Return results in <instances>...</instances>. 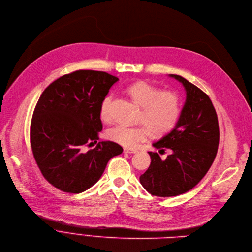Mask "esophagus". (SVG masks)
Returning a JSON list of instances; mask_svg holds the SVG:
<instances>
[{
    "label": "esophagus",
    "instance_id": "obj_1",
    "mask_svg": "<svg viewBox=\"0 0 252 252\" xmlns=\"http://www.w3.org/2000/svg\"><path fill=\"white\" fill-rule=\"evenodd\" d=\"M124 153H126V154H135V153H138V151H136V150H133V149L125 148V149H124Z\"/></svg>",
    "mask_w": 252,
    "mask_h": 252
}]
</instances>
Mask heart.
I'll list each match as a JSON object with an SVG mask.
<instances>
[{"mask_svg":"<svg viewBox=\"0 0 252 252\" xmlns=\"http://www.w3.org/2000/svg\"><path fill=\"white\" fill-rule=\"evenodd\" d=\"M126 91L133 101L143 107L140 121L145 125L138 126H113L106 132L108 140L124 147L133 148L149 139L151 130L157 135H161L176 126L180 118L181 103L178 95L173 91H159L158 87L146 81L130 84ZM110 101L111 97L107 96L101 103L100 117L103 121L110 119Z\"/></svg>","mask_w":252,"mask_h":252,"instance_id":"1","label":"heart"}]
</instances>
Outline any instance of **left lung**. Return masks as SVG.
I'll use <instances>...</instances> for the list:
<instances>
[{
    "label": "left lung",
    "instance_id": "obj_1",
    "mask_svg": "<svg viewBox=\"0 0 252 252\" xmlns=\"http://www.w3.org/2000/svg\"><path fill=\"white\" fill-rule=\"evenodd\" d=\"M186 90V101L175 127L153 146L171 155L162 159L149 152L151 165L140 177L141 184L152 195L173 197L194 188L214 162L219 145L216 110L204 91L184 77L170 74Z\"/></svg>",
    "mask_w": 252,
    "mask_h": 252
}]
</instances>
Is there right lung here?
<instances>
[{
	"mask_svg": "<svg viewBox=\"0 0 252 252\" xmlns=\"http://www.w3.org/2000/svg\"><path fill=\"white\" fill-rule=\"evenodd\" d=\"M118 77L103 71L65 74L41 94L33 112L30 142L35 161L55 188L78 194L100 179L109 159L123 153L113 142L98 141L100 106Z\"/></svg>",
	"mask_w": 252,
	"mask_h": 252,
	"instance_id": "1",
	"label": "right lung"
}]
</instances>
